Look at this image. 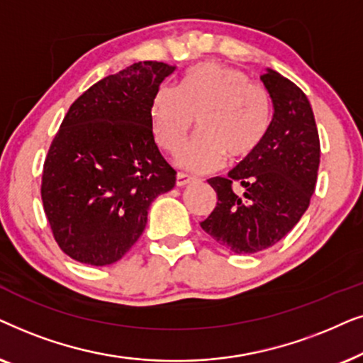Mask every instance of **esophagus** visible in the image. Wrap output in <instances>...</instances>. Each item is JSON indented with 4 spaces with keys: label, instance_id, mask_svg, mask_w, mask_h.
<instances>
[{
    "label": "esophagus",
    "instance_id": "esophagus-1",
    "mask_svg": "<svg viewBox=\"0 0 363 363\" xmlns=\"http://www.w3.org/2000/svg\"><path fill=\"white\" fill-rule=\"evenodd\" d=\"M192 181H194V177L187 176V174L179 172L177 177H176V186H177V187H184V186H187V184H191Z\"/></svg>",
    "mask_w": 363,
    "mask_h": 363
}]
</instances>
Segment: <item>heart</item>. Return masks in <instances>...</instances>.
Here are the masks:
<instances>
[{"label":"heart","instance_id":"heart-1","mask_svg":"<svg viewBox=\"0 0 363 363\" xmlns=\"http://www.w3.org/2000/svg\"><path fill=\"white\" fill-rule=\"evenodd\" d=\"M197 118L199 134L177 154V166L191 172L214 171L225 161H245L257 152L272 123V103L264 86L250 83L235 67L201 62L179 88L164 84L151 106L154 136L176 152Z\"/></svg>","mask_w":363,"mask_h":363}]
</instances>
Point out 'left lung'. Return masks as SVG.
Here are the masks:
<instances>
[{
  "mask_svg": "<svg viewBox=\"0 0 363 363\" xmlns=\"http://www.w3.org/2000/svg\"><path fill=\"white\" fill-rule=\"evenodd\" d=\"M260 81L274 106L267 138L227 177L207 179L217 192V206L201 227L234 254L259 252L286 238L311 204L320 164L307 96L269 67Z\"/></svg>",
  "mask_w": 363,
  "mask_h": 363,
  "instance_id": "left-lung-1",
  "label": "left lung"
}]
</instances>
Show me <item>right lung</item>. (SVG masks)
Returning a JSON list of instances; mask_svg holds the SVG:
<instances>
[{"label": "right lung", "mask_w": 363, "mask_h": 363, "mask_svg": "<svg viewBox=\"0 0 363 363\" xmlns=\"http://www.w3.org/2000/svg\"><path fill=\"white\" fill-rule=\"evenodd\" d=\"M174 71L134 62L91 86L62 119L41 197L57 245L77 262L101 267L123 259L146 229L152 201L176 186L151 119L154 94Z\"/></svg>", "instance_id": "add662e5"}]
</instances>
